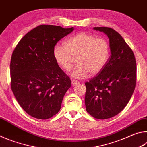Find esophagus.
<instances>
[{"label":"esophagus","instance_id":"esophagus-1","mask_svg":"<svg viewBox=\"0 0 147 147\" xmlns=\"http://www.w3.org/2000/svg\"><path fill=\"white\" fill-rule=\"evenodd\" d=\"M71 84H72V85H73V86H75V85H76V84H79V82L77 81V80H72Z\"/></svg>","mask_w":147,"mask_h":147}]
</instances>
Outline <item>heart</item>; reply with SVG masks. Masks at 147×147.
<instances>
[{"label": "heart", "mask_w": 147, "mask_h": 147, "mask_svg": "<svg viewBox=\"0 0 147 147\" xmlns=\"http://www.w3.org/2000/svg\"><path fill=\"white\" fill-rule=\"evenodd\" d=\"M109 53V45L106 39L96 38L93 35L81 32L65 41V45H56L53 56L57 64L67 71L71 70L77 62L71 75L78 78L88 73L90 75L100 73L108 60Z\"/></svg>", "instance_id": "obj_1"}]
</instances>
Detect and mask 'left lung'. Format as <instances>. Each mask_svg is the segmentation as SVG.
Instances as JSON below:
<instances>
[{"instance_id": "1", "label": "left lung", "mask_w": 147, "mask_h": 147, "mask_svg": "<svg viewBox=\"0 0 147 147\" xmlns=\"http://www.w3.org/2000/svg\"><path fill=\"white\" fill-rule=\"evenodd\" d=\"M109 41L111 56L102 70L86 82V111L93 117L106 119L124 108L136 84V61L132 50L117 32L108 27H94Z\"/></svg>"}]
</instances>
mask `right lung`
<instances>
[{
  "label": "right lung",
  "instance_id": "right-lung-1",
  "mask_svg": "<svg viewBox=\"0 0 147 147\" xmlns=\"http://www.w3.org/2000/svg\"><path fill=\"white\" fill-rule=\"evenodd\" d=\"M73 30V27L39 25L20 40L12 53L11 90L21 108L34 118L56 115L71 88V80L57 64L53 50Z\"/></svg>",
  "mask_w": 147,
  "mask_h": 147
}]
</instances>
